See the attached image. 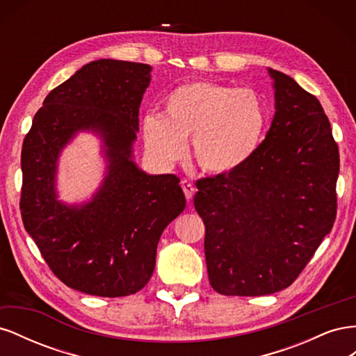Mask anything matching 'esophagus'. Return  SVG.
I'll return each instance as SVG.
<instances>
[{
    "label": "esophagus",
    "mask_w": 356,
    "mask_h": 356,
    "mask_svg": "<svg viewBox=\"0 0 356 356\" xmlns=\"http://www.w3.org/2000/svg\"><path fill=\"white\" fill-rule=\"evenodd\" d=\"M181 187H182V191H184L187 200H191L193 195H195V186H193L188 179H182Z\"/></svg>",
    "instance_id": "34e87169"
}]
</instances>
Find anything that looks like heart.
Instances as JSON below:
<instances>
[{"mask_svg": "<svg viewBox=\"0 0 356 356\" xmlns=\"http://www.w3.org/2000/svg\"><path fill=\"white\" fill-rule=\"evenodd\" d=\"M267 124L264 104L248 88L190 81L166 95L161 117L143 122L147 153L169 166L186 154V141L197 165L209 174H232L260 148Z\"/></svg>", "mask_w": 356, "mask_h": 356, "instance_id": "1", "label": "heart"}]
</instances>
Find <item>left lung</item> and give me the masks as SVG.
Returning a JSON list of instances; mask_svg holds the SVG:
<instances>
[{
	"label": "left lung",
	"instance_id": "obj_1",
	"mask_svg": "<svg viewBox=\"0 0 356 356\" xmlns=\"http://www.w3.org/2000/svg\"><path fill=\"white\" fill-rule=\"evenodd\" d=\"M275 115L239 170L196 182L211 286L222 296H267L293 284L331 232L339 147L314 95L268 68Z\"/></svg>",
	"mask_w": 356,
	"mask_h": 356
}]
</instances>
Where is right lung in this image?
I'll return each mask as SVG.
<instances>
[{
	"label": "right lung",
	"instance_id": "obj_1",
	"mask_svg": "<svg viewBox=\"0 0 356 356\" xmlns=\"http://www.w3.org/2000/svg\"><path fill=\"white\" fill-rule=\"evenodd\" d=\"M145 63L99 59L53 89L22 148L25 230L67 286L99 297L138 293L152 277L160 236L186 208L174 174L148 175L134 161ZM79 131L103 139L107 172L89 202L57 200V160Z\"/></svg>",
	"mask_w": 356,
	"mask_h": 356
}]
</instances>
